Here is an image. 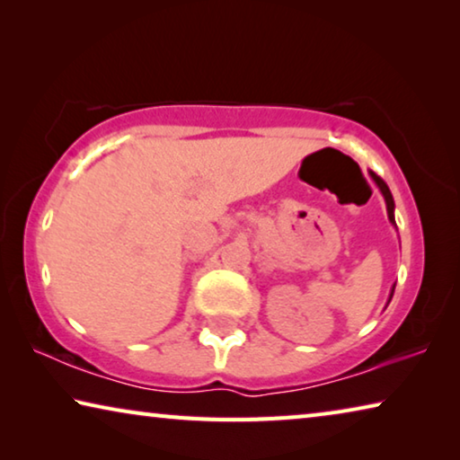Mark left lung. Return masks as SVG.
<instances>
[{"mask_svg":"<svg viewBox=\"0 0 460 460\" xmlns=\"http://www.w3.org/2000/svg\"><path fill=\"white\" fill-rule=\"evenodd\" d=\"M369 176L373 178V182L377 184V189H379V192L384 194V199H385V207H387V219H389V223L394 225L395 227V217H394V211H395V202H394V197H392V192H389V189H387V184L381 181V178L376 174V172H371L369 170ZM398 229V227H395ZM394 290H395V286H392V292H389V298H387V305H389V300H392V296H394Z\"/></svg>","mask_w":460,"mask_h":460,"instance_id":"obj_1","label":"left lung"}]
</instances>
